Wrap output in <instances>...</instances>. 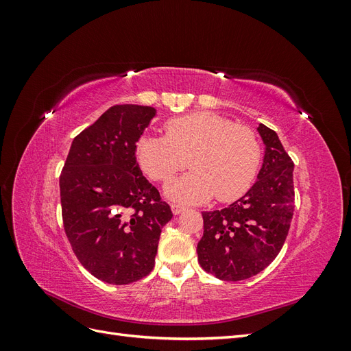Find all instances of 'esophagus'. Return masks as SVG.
Returning a JSON list of instances; mask_svg holds the SVG:
<instances>
[{"label":"esophagus","mask_w":351,"mask_h":351,"mask_svg":"<svg viewBox=\"0 0 351 351\" xmlns=\"http://www.w3.org/2000/svg\"><path fill=\"white\" fill-rule=\"evenodd\" d=\"M171 210H173L174 215H178V214H182V212L184 210V206L177 205V204H171Z\"/></svg>","instance_id":"34e87169"}]
</instances>
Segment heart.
<instances>
[{
	"mask_svg": "<svg viewBox=\"0 0 351 351\" xmlns=\"http://www.w3.org/2000/svg\"><path fill=\"white\" fill-rule=\"evenodd\" d=\"M165 136H141L136 158L155 182H168L190 164L193 171L165 187L173 200L202 204L214 195L219 202L234 200L247 192L258 174L261 145L247 125L214 112H193L167 121Z\"/></svg>",
	"mask_w": 351,
	"mask_h": 351,
	"instance_id": "b5f03b06",
	"label": "heart"
}]
</instances>
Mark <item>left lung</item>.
Segmentation results:
<instances>
[{"label":"left lung","mask_w":351,"mask_h":351,"mask_svg":"<svg viewBox=\"0 0 351 351\" xmlns=\"http://www.w3.org/2000/svg\"><path fill=\"white\" fill-rule=\"evenodd\" d=\"M263 164L249 192L224 209L202 212L204 236L197 261L222 281H241L263 271L277 258L289 234L294 210L291 158L278 134L265 124Z\"/></svg>","instance_id":"obj_1"}]
</instances>
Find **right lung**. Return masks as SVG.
Segmentation results:
<instances>
[{
    "label": "right lung",
    "instance_id": "right-lung-1",
    "mask_svg": "<svg viewBox=\"0 0 351 351\" xmlns=\"http://www.w3.org/2000/svg\"><path fill=\"white\" fill-rule=\"evenodd\" d=\"M156 110L114 105L74 137L60 176L71 249L98 280L123 285L154 269L162 227L173 218L136 161V143Z\"/></svg>",
    "mask_w": 351,
    "mask_h": 351
}]
</instances>
